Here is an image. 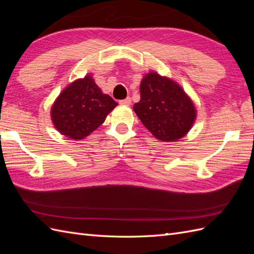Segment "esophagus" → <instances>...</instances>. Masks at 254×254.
Listing matches in <instances>:
<instances>
[{
	"label": "esophagus",
	"mask_w": 254,
	"mask_h": 254,
	"mask_svg": "<svg viewBox=\"0 0 254 254\" xmlns=\"http://www.w3.org/2000/svg\"><path fill=\"white\" fill-rule=\"evenodd\" d=\"M120 104L121 105H125V106H129L130 104H131V98L127 97L125 99H122V101H120Z\"/></svg>",
	"instance_id": "esophagus-1"
}]
</instances>
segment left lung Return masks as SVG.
Listing matches in <instances>:
<instances>
[{
  "mask_svg": "<svg viewBox=\"0 0 254 254\" xmlns=\"http://www.w3.org/2000/svg\"><path fill=\"white\" fill-rule=\"evenodd\" d=\"M140 93L141 99L133 110L158 140L174 142L188 133L196 119V110L181 87L151 72L142 80Z\"/></svg>",
  "mask_w": 254,
  "mask_h": 254,
  "instance_id": "1",
  "label": "left lung"
}]
</instances>
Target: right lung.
I'll list each match as a JSON object with an SVG mask.
<instances>
[{
	"label": "right lung",
	"mask_w": 254,
	"mask_h": 254,
	"mask_svg": "<svg viewBox=\"0 0 254 254\" xmlns=\"http://www.w3.org/2000/svg\"><path fill=\"white\" fill-rule=\"evenodd\" d=\"M117 106L118 103L103 94L89 75L61 92L52 107V121L61 134L81 140L101 126Z\"/></svg>",
	"instance_id": "right-lung-1"
}]
</instances>
